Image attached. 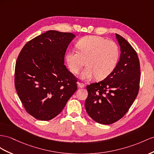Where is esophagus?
<instances>
[{"instance_id": "obj_1", "label": "esophagus", "mask_w": 154, "mask_h": 154, "mask_svg": "<svg viewBox=\"0 0 154 154\" xmlns=\"http://www.w3.org/2000/svg\"><path fill=\"white\" fill-rule=\"evenodd\" d=\"M78 87L79 88H84L85 87V84L82 83V82H78Z\"/></svg>"}]
</instances>
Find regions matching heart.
<instances>
[{
	"instance_id": "obj_1",
	"label": "heart",
	"mask_w": 154,
	"mask_h": 154,
	"mask_svg": "<svg viewBox=\"0 0 154 154\" xmlns=\"http://www.w3.org/2000/svg\"><path fill=\"white\" fill-rule=\"evenodd\" d=\"M76 46L78 52L69 50L65 58L74 74L79 72L86 60L87 67L80 75L82 79H90L94 76L103 79L115 69L119 58V48L115 42L98 36H87L80 39Z\"/></svg>"
}]
</instances>
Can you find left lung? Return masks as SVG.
I'll list each match as a JSON object with an SVG mask.
<instances>
[{
  "instance_id": "obj_1",
  "label": "left lung",
  "mask_w": 154,
  "mask_h": 154,
  "mask_svg": "<svg viewBox=\"0 0 154 154\" xmlns=\"http://www.w3.org/2000/svg\"><path fill=\"white\" fill-rule=\"evenodd\" d=\"M121 49L120 60L104 80L86 86L88 115L97 123L111 124L123 117L137 97L140 86V62L129 42L116 34Z\"/></svg>"
}]
</instances>
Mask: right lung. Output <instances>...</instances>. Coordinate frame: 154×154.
Wrapping results in <instances>:
<instances>
[{
	"label": "right lung",
	"mask_w": 154,
	"mask_h": 154,
	"mask_svg": "<svg viewBox=\"0 0 154 154\" xmlns=\"http://www.w3.org/2000/svg\"><path fill=\"white\" fill-rule=\"evenodd\" d=\"M75 35L49 30L23 47L15 67V86L29 115L47 121L60 114L77 89V78L64 65Z\"/></svg>",
	"instance_id": "right-lung-1"
}]
</instances>
